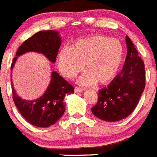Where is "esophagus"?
I'll use <instances>...</instances> for the list:
<instances>
[{
  "mask_svg": "<svg viewBox=\"0 0 157 157\" xmlns=\"http://www.w3.org/2000/svg\"><path fill=\"white\" fill-rule=\"evenodd\" d=\"M75 92H83L84 89L82 88H79V87H75Z\"/></svg>",
  "mask_w": 157,
  "mask_h": 157,
  "instance_id": "34e87169",
  "label": "esophagus"
}]
</instances>
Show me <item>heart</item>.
<instances>
[{
	"instance_id": "b5f03b06",
	"label": "heart",
	"mask_w": 157,
	"mask_h": 157,
	"mask_svg": "<svg viewBox=\"0 0 157 157\" xmlns=\"http://www.w3.org/2000/svg\"><path fill=\"white\" fill-rule=\"evenodd\" d=\"M124 49L118 39L95 35L77 39L69 48H63L58 56L59 69L67 78H73L84 68L87 71L80 82L91 85L96 81L109 83L119 70Z\"/></svg>"
}]
</instances>
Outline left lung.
<instances>
[{"label":"left lung","mask_w":157,"mask_h":157,"mask_svg":"<svg viewBox=\"0 0 157 157\" xmlns=\"http://www.w3.org/2000/svg\"><path fill=\"white\" fill-rule=\"evenodd\" d=\"M127 55L120 74L99 91L97 103L92 108L95 116L107 122L126 118L137 107L145 87L144 64L128 36Z\"/></svg>","instance_id":"obj_1"}]
</instances>
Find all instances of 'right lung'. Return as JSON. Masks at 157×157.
Returning <instances> with one entry per match:
<instances>
[{
    "label": "right lung",
    "instance_id": "add662e5",
    "mask_svg": "<svg viewBox=\"0 0 157 157\" xmlns=\"http://www.w3.org/2000/svg\"><path fill=\"white\" fill-rule=\"evenodd\" d=\"M61 38L56 31H42L25 40L16 51L11 65L13 69L17 57L26 52L35 51L44 54L50 62H55L61 46ZM13 83V81H12ZM13 99L21 115L33 126L49 127L58 122L65 112V94L74 92L73 85L57 72H53L51 80L44 95L38 99L27 101L16 95L12 84Z\"/></svg>",
    "mask_w": 157,
    "mask_h": 157
}]
</instances>
